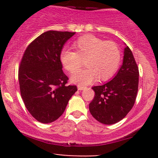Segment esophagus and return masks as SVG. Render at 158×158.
<instances>
[{"mask_svg": "<svg viewBox=\"0 0 158 158\" xmlns=\"http://www.w3.org/2000/svg\"><path fill=\"white\" fill-rule=\"evenodd\" d=\"M77 88H78V90L82 91V90H84V89H86V87L82 86V85H77Z\"/></svg>", "mask_w": 158, "mask_h": 158, "instance_id": "esophagus-1", "label": "esophagus"}]
</instances>
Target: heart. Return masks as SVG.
<instances>
[{"label": "heart", "mask_w": 158, "mask_h": 158, "mask_svg": "<svg viewBox=\"0 0 158 158\" xmlns=\"http://www.w3.org/2000/svg\"><path fill=\"white\" fill-rule=\"evenodd\" d=\"M75 52L63 49L60 56L64 69L75 73L84 61L85 69L71 77V82L85 85L98 79L107 81L118 69L122 53L118 46L113 41H106L94 35H85L73 44Z\"/></svg>", "instance_id": "b5f03b06"}]
</instances>
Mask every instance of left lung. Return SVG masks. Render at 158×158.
I'll list each match as a JSON object with an SVG mask.
<instances>
[{
  "label": "left lung",
  "instance_id": "obj_1",
  "mask_svg": "<svg viewBox=\"0 0 158 158\" xmlns=\"http://www.w3.org/2000/svg\"><path fill=\"white\" fill-rule=\"evenodd\" d=\"M138 76L136 62L126 46L124 49L123 63L114 78L104 85L92 88L95 97L89 104L91 114L105 125H113L123 119L135 104Z\"/></svg>",
  "mask_w": 158,
  "mask_h": 158
}]
</instances>
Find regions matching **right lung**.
Returning <instances> with one entry per match:
<instances>
[{
	"instance_id": "obj_1",
	"label": "right lung",
	"mask_w": 158,
	"mask_h": 158,
	"mask_svg": "<svg viewBox=\"0 0 158 158\" xmlns=\"http://www.w3.org/2000/svg\"><path fill=\"white\" fill-rule=\"evenodd\" d=\"M76 33L49 30L25 50L18 71L21 97L38 122L51 123L63 114L76 85H66L60 56L66 41Z\"/></svg>"
}]
</instances>
